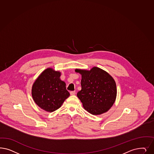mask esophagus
I'll return each mask as SVG.
<instances>
[{
    "instance_id": "esophagus-1",
    "label": "esophagus",
    "mask_w": 154,
    "mask_h": 154,
    "mask_svg": "<svg viewBox=\"0 0 154 154\" xmlns=\"http://www.w3.org/2000/svg\"><path fill=\"white\" fill-rule=\"evenodd\" d=\"M76 94V92H75V91H71L70 92V94L71 95H74Z\"/></svg>"
}]
</instances>
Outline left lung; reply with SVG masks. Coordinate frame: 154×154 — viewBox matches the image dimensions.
I'll return each instance as SVG.
<instances>
[{
  "label": "left lung",
  "mask_w": 154,
  "mask_h": 154,
  "mask_svg": "<svg viewBox=\"0 0 154 154\" xmlns=\"http://www.w3.org/2000/svg\"><path fill=\"white\" fill-rule=\"evenodd\" d=\"M82 75V89L77 96L91 114L104 113L114 104L117 96L116 84L110 75L99 67L89 71L76 69Z\"/></svg>",
  "instance_id": "obj_1"
}]
</instances>
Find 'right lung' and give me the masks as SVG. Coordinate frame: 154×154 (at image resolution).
I'll use <instances>...</instances> for the list:
<instances>
[{
    "mask_svg": "<svg viewBox=\"0 0 154 154\" xmlns=\"http://www.w3.org/2000/svg\"><path fill=\"white\" fill-rule=\"evenodd\" d=\"M60 76L59 71L49 68L35 80L32 95L35 104L41 109L50 112L55 111L69 97L66 83L60 79Z\"/></svg>",
    "mask_w": 154,
    "mask_h": 154,
    "instance_id": "add662e5",
    "label": "right lung"
}]
</instances>
